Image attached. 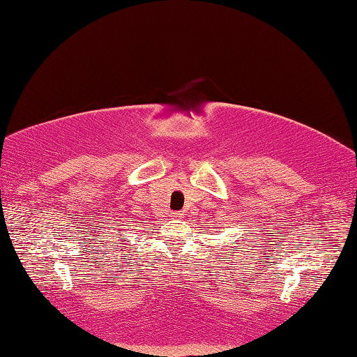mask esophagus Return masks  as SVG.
<instances>
[{
    "label": "esophagus",
    "instance_id": "34e87169",
    "mask_svg": "<svg viewBox=\"0 0 357 357\" xmlns=\"http://www.w3.org/2000/svg\"><path fill=\"white\" fill-rule=\"evenodd\" d=\"M174 215V218H182V213H180V211H177V213H172Z\"/></svg>",
    "mask_w": 357,
    "mask_h": 357
}]
</instances>
